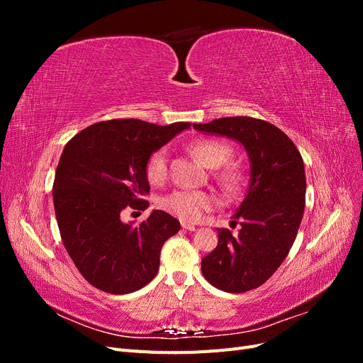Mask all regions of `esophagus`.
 <instances>
[{
  "label": "esophagus",
  "instance_id": "1",
  "mask_svg": "<svg viewBox=\"0 0 363 363\" xmlns=\"http://www.w3.org/2000/svg\"><path fill=\"white\" fill-rule=\"evenodd\" d=\"M182 227H183L184 230H188V232H195V230H196V227H195V225H191V224H186V223H183V224H182Z\"/></svg>",
  "mask_w": 363,
  "mask_h": 363
}]
</instances>
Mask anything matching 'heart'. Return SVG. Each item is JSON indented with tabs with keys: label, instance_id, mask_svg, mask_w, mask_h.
Instances as JSON below:
<instances>
[{
	"label": "heart",
	"instance_id": "obj_1",
	"mask_svg": "<svg viewBox=\"0 0 363 363\" xmlns=\"http://www.w3.org/2000/svg\"><path fill=\"white\" fill-rule=\"evenodd\" d=\"M191 152L204 167L216 168L230 157L232 148L224 144V142L204 139L194 142L191 145ZM167 159L168 152L164 148L155 151L148 157L145 172L151 183H160L164 179V175H167ZM223 180L230 188H238L240 182H242V175L236 171H227L223 174ZM216 204L218 196L213 192L188 189L172 191L160 200L163 211H167L184 223H199L204 212L211 211Z\"/></svg>",
	"mask_w": 363,
	"mask_h": 363
}]
</instances>
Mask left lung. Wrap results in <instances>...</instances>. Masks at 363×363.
Here are the masks:
<instances>
[{"mask_svg": "<svg viewBox=\"0 0 363 363\" xmlns=\"http://www.w3.org/2000/svg\"><path fill=\"white\" fill-rule=\"evenodd\" d=\"M206 135L244 147L250 183L233 219L239 235L218 230V245L201 260L204 279L224 292H247L265 283L286 259L304 213L306 174L300 151L280 128L250 116L194 124Z\"/></svg>", "mask_w": 363, "mask_h": 363, "instance_id": "left-lung-1", "label": "left lung"}]
</instances>
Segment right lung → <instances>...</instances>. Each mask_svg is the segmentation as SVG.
<instances>
[{
    "mask_svg": "<svg viewBox=\"0 0 363 363\" xmlns=\"http://www.w3.org/2000/svg\"><path fill=\"white\" fill-rule=\"evenodd\" d=\"M188 128L189 123L112 119L82 130L65 147L54 177V211L65 248L92 286L123 295L156 277L160 250L180 223L152 211L139 225L125 224L121 212L150 206L147 160Z\"/></svg>",
    "mask_w": 363,
    "mask_h": 363,
    "instance_id": "right-lung-1",
    "label": "right lung"
}]
</instances>
